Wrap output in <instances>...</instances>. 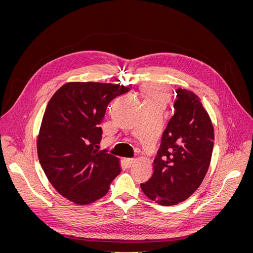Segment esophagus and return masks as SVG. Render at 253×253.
Masks as SVG:
<instances>
[{
	"mask_svg": "<svg viewBox=\"0 0 253 253\" xmlns=\"http://www.w3.org/2000/svg\"><path fill=\"white\" fill-rule=\"evenodd\" d=\"M125 163H126V165L129 168V167H132L133 164L135 163V159H134V158H126V159H125Z\"/></svg>",
	"mask_w": 253,
	"mask_h": 253,
	"instance_id": "esophagus-1",
	"label": "esophagus"
}]
</instances>
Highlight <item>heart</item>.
<instances>
[{"mask_svg":"<svg viewBox=\"0 0 253 253\" xmlns=\"http://www.w3.org/2000/svg\"><path fill=\"white\" fill-rule=\"evenodd\" d=\"M144 98L145 102L165 105L167 101V93L166 90L160 86L152 85L144 89Z\"/></svg>","mask_w":253,"mask_h":253,"instance_id":"heart-1","label":"heart"}]
</instances>
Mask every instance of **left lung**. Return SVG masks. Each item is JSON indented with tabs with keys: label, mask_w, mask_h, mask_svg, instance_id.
Segmentation results:
<instances>
[{
	"label": "left lung",
	"mask_w": 253,
	"mask_h": 253,
	"mask_svg": "<svg viewBox=\"0 0 253 253\" xmlns=\"http://www.w3.org/2000/svg\"><path fill=\"white\" fill-rule=\"evenodd\" d=\"M174 115L163 133L154 173L140 185L150 200L163 206L186 201L200 187L210 166L214 131L195 94L177 88Z\"/></svg>",
	"instance_id": "left-lung-1"
}]
</instances>
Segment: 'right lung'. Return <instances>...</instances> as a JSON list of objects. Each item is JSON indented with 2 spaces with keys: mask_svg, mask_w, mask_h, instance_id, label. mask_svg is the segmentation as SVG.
Instances as JSON below:
<instances>
[{
  "mask_svg": "<svg viewBox=\"0 0 253 253\" xmlns=\"http://www.w3.org/2000/svg\"><path fill=\"white\" fill-rule=\"evenodd\" d=\"M129 88L119 84L71 82L45 110L38 157L49 182L67 200L87 205L104 196L121 169L108 150L98 151L109 103Z\"/></svg>",
  "mask_w": 253,
  "mask_h": 253,
  "instance_id": "right-lung-1",
  "label": "right lung"
}]
</instances>
